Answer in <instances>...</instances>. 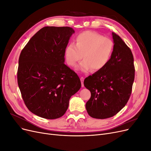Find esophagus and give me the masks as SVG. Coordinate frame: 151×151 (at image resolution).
<instances>
[{
  "mask_svg": "<svg viewBox=\"0 0 151 151\" xmlns=\"http://www.w3.org/2000/svg\"><path fill=\"white\" fill-rule=\"evenodd\" d=\"M81 84H82V87H84V78L83 77H81Z\"/></svg>",
  "mask_w": 151,
  "mask_h": 151,
  "instance_id": "esophagus-1",
  "label": "esophagus"
}]
</instances>
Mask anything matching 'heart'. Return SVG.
Returning a JSON list of instances; mask_svg holds the SVG:
<instances>
[{
	"label": "heart",
	"mask_w": 151,
	"mask_h": 151,
	"mask_svg": "<svg viewBox=\"0 0 151 151\" xmlns=\"http://www.w3.org/2000/svg\"><path fill=\"white\" fill-rule=\"evenodd\" d=\"M76 44L70 43L65 49L67 64L76 67L83 58L79 68L87 72L91 70H101L109 63L114 52V43L109 38L104 37L96 32L85 31L77 35Z\"/></svg>",
	"instance_id": "heart-1"
}]
</instances>
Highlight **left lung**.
<instances>
[{
  "instance_id": "obj_1",
  "label": "left lung",
  "mask_w": 151,
  "mask_h": 151,
  "mask_svg": "<svg viewBox=\"0 0 151 151\" xmlns=\"http://www.w3.org/2000/svg\"><path fill=\"white\" fill-rule=\"evenodd\" d=\"M114 52L103 69L89 76L84 84L91 92L86 104L89 115L104 119L113 116L124 107L130 97L135 77L134 56L130 48L113 33Z\"/></svg>"
}]
</instances>
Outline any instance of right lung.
I'll return each instance as SVG.
<instances>
[{"instance_id":"add662e5","label":"right lung","mask_w":151,"mask_h":151,"mask_svg":"<svg viewBox=\"0 0 151 151\" xmlns=\"http://www.w3.org/2000/svg\"><path fill=\"white\" fill-rule=\"evenodd\" d=\"M74 33L67 26H45L22 50L17 83L29 110L46 119L64 115L81 87L76 73L64 64L65 49Z\"/></svg>"}]
</instances>
